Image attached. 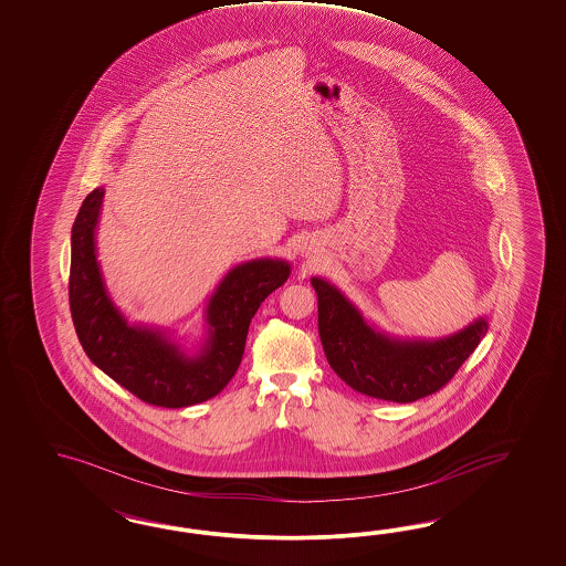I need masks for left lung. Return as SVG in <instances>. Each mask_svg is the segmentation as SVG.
<instances>
[{
  "mask_svg": "<svg viewBox=\"0 0 566 566\" xmlns=\"http://www.w3.org/2000/svg\"><path fill=\"white\" fill-rule=\"evenodd\" d=\"M311 284L329 367L355 392L379 400L412 402L442 390L488 332V322L478 319L444 340L402 343L367 326L359 311L324 280L313 277Z\"/></svg>",
  "mask_w": 566,
  "mask_h": 566,
  "instance_id": "8db88e82",
  "label": "left lung"
}]
</instances>
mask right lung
Returning <instances> with one entry per match:
<instances>
[{
  "label": "right lung",
  "mask_w": 566,
  "mask_h": 566,
  "mask_svg": "<svg viewBox=\"0 0 566 566\" xmlns=\"http://www.w3.org/2000/svg\"><path fill=\"white\" fill-rule=\"evenodd\" d=\"M103 192L99 187L86 195L72 226L70 313L86 357L154 407L182 409L220 395L239 369L259 305L289 280L291 265L259 259L226 275L207 307L209 344L201 357L187 359L159 332L128 326L112 305L95 258V223Z\"/></svg>",
  "instance_id": "right-lung-1"
}]
</instances>
